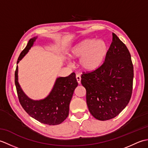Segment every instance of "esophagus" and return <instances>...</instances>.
<instances>
[{
	"instance_id": "34e87169",
	"label": "esophagus",
	"mask_w": 148,
	"mask_h": 148,
	"mask_svg": "<svg viewBox=\"0 0 148 148\" xmlns=\"http://www.w3.org/2000/svg\"><path fill=\"white\" fill-rule=\"evenodd\" d=\"M76 79H77V83H79V84H80V83H81V79L80 75H79V74H76Z\"/></svg>"
}]
</instances>
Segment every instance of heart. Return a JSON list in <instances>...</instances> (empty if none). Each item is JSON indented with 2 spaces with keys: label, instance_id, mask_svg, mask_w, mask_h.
<instances>
[{
  "label": "heart",
  "instance_id": "b5f03b06",
  "mask_svg": "<svg viewBox=\"0 0 148 148\" xmlns=\"http://www.w3.org/2000/svg\"><path fill=\"white\" fill-rule=\"evenodd\" d=\"M108 46L102 40L86 39L72 48L70 56L79 58L81 67L88 71H94L102 65L108 53Z\"/></svg>",
  "mask_w": 148,
  "mask_h": 148
}]
</instances>
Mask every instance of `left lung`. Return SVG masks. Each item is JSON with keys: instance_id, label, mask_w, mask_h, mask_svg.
Here are the masks:
<instances>
[{"instance_id": "obj_1", "label": "left lung", "mask_w": 148, "mask_h": 148, "mask_svg": "<svg viewBox=\"0 0 148 148\" xmlns=\"http://www.w3.org/2000/svg\"><path fill=\"white\" fill-rule=\"evenodd\" d=\"M134 67L127 46L115 34L105 62L96 70L83 72L81 82L86 90V103L94 118H114L129 102L132 93Z\"/></svg>"}]
</instances>
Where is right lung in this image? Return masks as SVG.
Segmentation results:
<instances>
[{"label": "right lung", "instance_id": "add662e5", "mask_svg": "<svg viewBox=\"0 0 148 148\" xmlns=\"http://www.w3.org/2000/svg\"><path fill=\"white\" fill-rule=\"evenodd\" d=\"M37 37L29 40L18 57L17 64L29 51ZM18 72L17 65L14 74L15 85L19 101L25 111L31 117L44 124L56 125L64 121L69 115V104L78 84L76 74L72 72L69 76L58 77L51 92L45 99L34 100L28 97L21 88L18 83Z\"/></svg>", "mask_w": 148, "mask_h": 148}]
</instances>
